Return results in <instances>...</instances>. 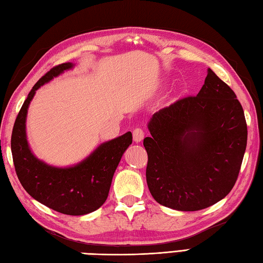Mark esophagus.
I'll use <instances>...</instances> for the list:
<instances>
[{
	"label": "esophagus",
	"mask_w": 263,
	"mask_h": 263,
	"mask_svg": "<svg viewBox=\"0 0 263 263\" xmlns=\"http://www.w3.org/2000/svg\"><path fill=\"white\" fill-rule=\"evenodd\" d=\"M133 137H134V141L136 143H139V142L144 139V130L142 128H135L133 130Z\"/></svg>",
	"instance_id": "1"
}]
</instances>
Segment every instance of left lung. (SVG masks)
Masks as SVG:
<instances>
[{"label":"left lung","mask_w":263,"mask_h":263,"mask_svg":"<svg viewBox=\"0 0 263 263\" xmlns=\"http://www.w3.org/2000/svg\"><path fill=\"white\" fill-rule=\"evenodd\" d=\"M148 127L146 183L159 204L196 211L231 192L246 150L247 124L236 93L211 69L199 93L156 112Z\"/></svg>","instance_id":"left-lung-1"}]
</instances>
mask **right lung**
<instances>
[{
    "instance_id": "1",
    "label": "right lung",
    "mask_w": 263,
    "mask_h": 263,
    "mask_svg": "<svg viewBox=\"0 0 263 263\" xmlns=\"http://www.w3.org/2000/svg\"><path fill=\"white\" fill-rule=\"evenodd\" d=\"M72 67L61 63L47 71L32 87L18 113L11 135V153L16 174L29 194L58 213L81 216L104 204L115 170L129 145L130 132L105 142L76 166L59 168L41 162L31 153L26 141L25 121L30 101L41 85Z\"/></svg>"
}]
</instances>
